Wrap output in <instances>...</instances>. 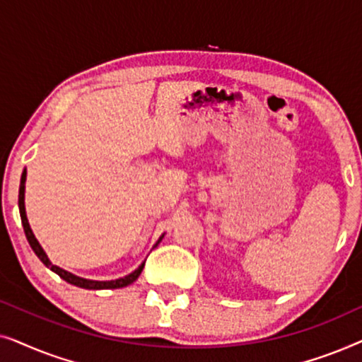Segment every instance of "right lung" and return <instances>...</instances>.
<instances>
[{
    "instance_id": "1",
    "label": "right lung",
    "mask_w": 362,
    "mask_h": 362,
    "mask_svg": "<svg viewBox=\"0 0 362 362\" xmlns=\"http://www.w3.org/2000/svg\"><path fill=\"white\" fill-rule=\"evenodd\" d=\"M24 181H26V171L23 173L21 176V186H19V199H18V204H19V214H21V222H23V227H24V234H26V239L29 242V245H31V249L34 250V254H36L41 262L46 267H49L52 272H56V274L61 276L62 280L69 281V284L76 285V286H81V288H88V290H105V288H122V286H127L135 281L138 276H140L143 267L145 264H141L138 269L133 272V274L123 276V279H118V280H110V281H95V280H87V279H81V276L71 274V272H66L62 270L61 267H56L52 265L51 262H49L46 252L42 250V247L39 245V242L36 240V237H34L31 227H29V222H28V217H26V211H24ZM161 240V239H160ZM160 240H158V244H160Z\"/></svg>"
}]
</instances>
